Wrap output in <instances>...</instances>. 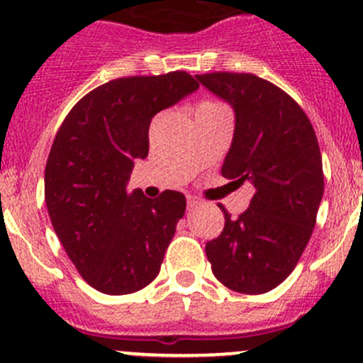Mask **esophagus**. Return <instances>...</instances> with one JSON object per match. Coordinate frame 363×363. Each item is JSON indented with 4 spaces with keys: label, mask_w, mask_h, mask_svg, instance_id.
I'll use <instances>...</instances> for the list:
<instances>
[{
    "label": "esophagus",
    "mask_w": 363,
    "mask_h": 363,
    "mask_svg": "<svg viewBox=\"0 0 363 363\" xmlns=\"http://www.w3.org/2000/svg\"><path fill=\"white\" fill-rule=\"evenodd\" d=\"M196 205H200V200L196 196H188V211H193Z\"/></svg>",
    "instance_id": "esophagus-1"
}]
</instances>
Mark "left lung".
Returning a JSON list of instances; mask_svg holds the SVG:
<instances>
[{
  "label": "left lung",
  "instance_id": "8db88e82",
  "mask_svg": "<svg viewBox=\"0 0 363 363\" xmlns=\"http://www.w3.org/2000/svg\"><path fill=\"white\" fill-rule=\"evenodd\" d=\"M196 79L235 111V133L223 163L233 182H250L249 208L205 245L212 273L228 289L264 294L280 285L306 249L323 196L318 140L301 106L249 72H208Z\"/></svg>",
  "mask_w": 363,
  "mask_h": 363
}]
</instances>
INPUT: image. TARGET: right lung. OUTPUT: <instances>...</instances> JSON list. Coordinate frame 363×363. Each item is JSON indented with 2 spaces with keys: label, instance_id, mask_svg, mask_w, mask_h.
I'll return each mask as SVG.
<instances>
[{
  "label": "right lung",
  "instance_id": "right-lung-1",
  "mask_svg": "<svg viewBox=\"0 0 363 363\" xmlns=\"http://www.w3.org/2000/svg\"><path fill=\"white\" fill-rule=\"evenodd\" d=\"M198 86L184 71L111 79L60 125L45 169V201L64 250L95 291L121 296L158 277L186 198L163 191L151 200L127 184L133 162L150 151L152 116Z\"/></svg>",
  "mask_w": 363,
  "mask_h": 363
}]
</instances>
